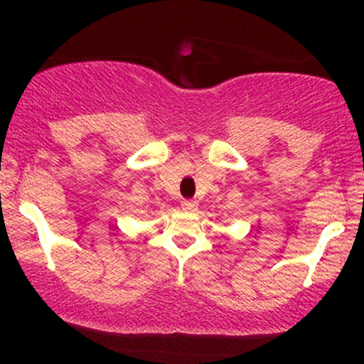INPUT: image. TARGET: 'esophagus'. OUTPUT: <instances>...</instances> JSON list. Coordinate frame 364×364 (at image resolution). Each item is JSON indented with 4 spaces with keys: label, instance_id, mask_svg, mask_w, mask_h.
Masks as SVG:
<instances>
[{
    "label": "esophagus",
    "instance_id": "obj_1",
    "mask_svg": "<svg viewBox=\"0 0 364 364\" xmlns=\"http://www.w3.org/2000/svg\"><path fill=\"white\" fill-rule=\"evenodd\" d=\"M181 208L185 209L186 213H193L197 209V203H196V200H183Z\"/></svg>",
    "mask_w": 364,
    "mask_h": 364
}]
</instances>
